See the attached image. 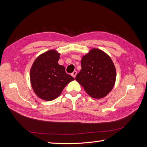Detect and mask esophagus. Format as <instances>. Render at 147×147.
Returning <instances> with one entry per match:
<instances>
[{"label":"esophagus","mask_w":147,"mask_h":147,"mask_svg":"<svg viewBox=\"0 0 147 147\" xmlns=\"http://www.w3.org/2000/svg\"><path fill=\"white\" fill-rule=\"evenodd\" d=\"M77 71H74V72H73V73H72V76L73 77H74V78H75V77H76V75H77Z\"/></svg>","instance_id":"esophagus-1"}]
</instances>
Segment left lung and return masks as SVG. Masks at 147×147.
Here are the masks:
<instances>
[{
    "instance_id": "8db88e82",
    "label": "left lung",
    "mask_w": 147,
    "mask_h": 147,
    "mask_svg": "<svg viewBox=\"0 0 147 147\" xmlns=\"http://www.w3.org/2000/svg\"><path fill=\"white\" fill-rule=\"evenodd\" d=\"M82 69L75 79L92 98L107 95L116 81L117 72L110 57L97 48H92L82 57Z\"/></svg>"
}]
</instances>
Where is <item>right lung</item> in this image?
<instances>
[{
	"label": "right lung",
	"mask_w": 147,
	"mask_h": 147,
	"mask_svg": "<svg viewBox=\"0 0 147 147\" xmlns=\"http://www.w3.org/2000/svg\"><path fill=\"white\" fill-rule=\"evenodd\" d=\"M60 53L51 50L38 56L31 67V86L39 98L50 101L57 98L74 78L58 64Z\"/></svg>",
	"instance_id": "add662e5"
}]
</instances>
